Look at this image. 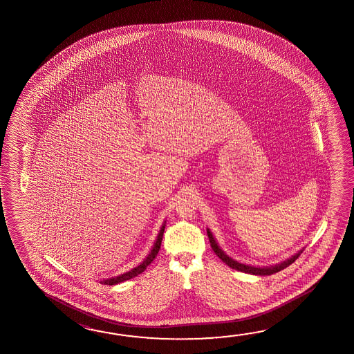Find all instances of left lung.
Masks as SVG:
<instances>
[{"mask_svg":"<svg viewBox=\"0 0 354 354\" xmlns=\"http://www.w3.org/2000/svg\"><path fill=\"white\" fill-rule=\"evenodd\" d=\"M207 236H209V243H211V247H212L214 253L220 258L221 261H223V263H226L228 267L236 269L238 272L253 274V275H261V277H263V275H272L274 272H280V270H283L285 268L289 267L290 264H292V263L299 258V255L301 254L302 250H304V248H302V250H299L295 254L291 255L286 261H281V263L275 264V266H269V267H254V266L244 264V263H241V261H237L236 259L231 258V257H228V255L222 250L218 243L216 242L214 234L209 231V228H207Z\"/></svg>","mask_w":354,"mask_h":354,"instance_id":"8db88e82","label":"left lung"}]
</instances>
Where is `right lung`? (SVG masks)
I'll use <instances>...</instances> for the list:
<instances>
[{
	"mask_svg": "<svg viewBox=\"0 0 354 354\" xmlns=\"http://www.w3.org/2000/svg\"><path fill=\"white\" fill-rule=\"evenodd\" d=\"M164 228H165V221H164V223H162V227H160V231L158 233L157 239H156V242L153 244V247H151L149 254L147 255V258H145V261L140 263V266H137V267L133 268V269H131L129 272H123V274L118 275V277H112V278L100 280V283H101V284L106 285L120 284L122 281L129 280V279L134 278V277H137V275H140V274L145 272L147 267L151 264V261H154V258L157 257L158 252L160 250V244H162Z\"/></svg>",
	"mask_w": 354,
	"mask_h": 354,
	"instance_id": "right-lung-1",
	"label": "right lung"
}]
</instances>
